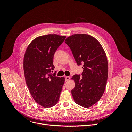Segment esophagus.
Listing matches in <instances>:
<instances>
[{
  "label": "esophagus",
  "mask_w": 132,
  "mask_h": 132,
  "mask_svg": "<svg viewBox=\"0 0 132 132\" xmlns=\"http://www.w3.org/2000/svg\"><path fill=\"white\" fill-rule=\"evenodd\" d=\"M70 77H68V76H66V77H65V81H68L70 79Z\"/></svg>",
  "instance_id": "34e87169"
}]
</instances>
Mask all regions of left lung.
<instances>
[{
  "label": "left lung",
  "instance_id": "8db88e82",
  "mask_svg": "<svg viewBox=\"0 0 132 132\" xmlns=\"http://www.w3.org/2000/svg\"><path fill=\"white\" fill-rule=\"evenodd\" d=\"M65 43L72 52L78 65H82L80 75L75 74L71 90L76 103L90 107L96 103L104 93L108 78L107 57L100 42L89 35L74 34L67 37Z\"/></svg>",
  "mask_w": 132,
  "mask_h": 132
}]
</instances>
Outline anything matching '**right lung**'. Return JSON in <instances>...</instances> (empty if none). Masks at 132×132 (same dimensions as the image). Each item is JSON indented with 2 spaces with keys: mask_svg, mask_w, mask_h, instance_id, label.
<instances>
[{
  "mask_svg": "<svg viewBox=\"0 0 132 132\" xmlns=\"http://www.w3.org/2000/svg\"><path fill=\"white\" fill-rule=\"evenodd\" d=\"M65 36L56 34L35 38L26 50L23 58L25 80L34 100L45 108L56 105L65 81L64 77L51 74L53 57Z\"/></svg>",
  "mask_w": 132,
  "mask_h": 132,
  "instance_id": "add662e5",
  "label": "right lung"
}]
</instances>
